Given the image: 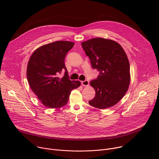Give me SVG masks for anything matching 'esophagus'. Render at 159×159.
<instances>
[{
  "label": "esophagus",
  "instance_id": "1",
  "mask_svg": "<svg viewBox=\"0 0 159 159\" xmlns=\"http://www.w3.org/2000/svg\"><path fill=\"white\" fill-rule=\"evenodd\" d=\"M82 85L83 86H88L89 85V81L88 80H85L84 81H82Z\"/></svg>",
  "mask_w": 159,
  "mask_h": 159
}]
</instances>
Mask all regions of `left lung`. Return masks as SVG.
<instances>
[{
	"label": "left lung",
	"mask_w": 159,
	"mask_h": 159,
	"mask_svg": "<svg viewBox=\"0 0 159 159\" xmlns=\"http://www.w3.org/2000/svg\"><path fill=\"white\" fill-rule=\"evenodd\" d=\"M93 69L99 75L90 82L95 90L89 104L98 109L116 105L125 96L130 83V66L126 52L117 42L102 38L82 43Z\"/></svg>",
	"instance_id": "left-lung-1"
}]
</instances>
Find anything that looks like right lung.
I'll list each match as a JSON object with an SVG mask.
<instances>
[{
  "label": "right lung",
  "instance_id": "add662e5",
  "mask_svg": "<svg viewBox=\"0 0 159 159\" xmlns=\"http://www.w3.org/2000/svg\"><path fill=\"white\" fill-rule=\"evenodd\" d=\"M74 43L57 41L41 46L30 57L26 75L31 89L41 102L49 108L66 105L70 92L80 85L78 80L71 81L64 59ZM65 72L62 78L59 77Z\"/></svg>",
  "mask_w": 159,
  "mask_h": 159
}]
</instances>
